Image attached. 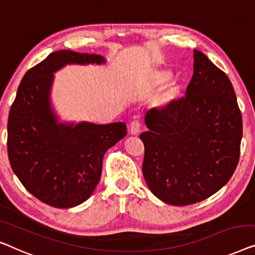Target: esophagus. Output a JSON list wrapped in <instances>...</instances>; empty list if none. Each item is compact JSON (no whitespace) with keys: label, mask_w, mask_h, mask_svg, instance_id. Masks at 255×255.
<instances>
[{"label":"esophagus","mask_w":255,"mask_h":255,"mask_svg":"<svg viewBox=\"0 0 255 255\" xmlns=\"http://www.w3.org/2000/svg\"><path fill=\"white\" fill-rule=\"evenodd\" d=\"M140 123L138 121H133L132 123L130 124V127H128V132H130V134L132 135H136L140 132Z\"/></svg>","instance_id":"obj_1"}]
</instances>
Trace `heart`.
I'll return each instance as SVG.
<instances>
[{
  "instance_id": "heart-1",
  "label": "heart",
  "mask_w": 255,
  "mask_h": 255,
  "mask_svg": "<svg viewBox=\"0 0 255 255\" xmlns=\"http://www.w3.org/2000/svg\"><path fill=\"white\" fill-rule=\"evenodd\" d=\"M161 86L162 87L155 95L154 103L157 108L164 109L170 107L178 99L182 91V82L178 77H171V71L169 69L154 68L146 77L145 88L152 91Z\"/></svg>"
}]
</instances>
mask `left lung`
<instances>
[{
  "mask_svg": "<svg viewBox=\"0 0 255 255\" xmlns=\"http://www.w3.org/2000/svg\"><path fill=\"white\" fill-rule=\"evenodd\" d=\"M142 173L155 197L172 206L200 202L222 189L238 164L243 121L230 79L194 49L185 98L145 116Z\"/></svg>",
  "mask_w": 255,
  "mask_h": 255,
  "instance_id": "8db88e82",
  "label": "left lung"
}]
</instances>
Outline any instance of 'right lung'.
I'll return each instance as SVG.
<instances>
[{
  "mask_svg": "<svg viewBox=\"0 0 255 255\" xmlns=\"http://www.w3.org/2000/svg\"><path fill=\"white\" fill-rule=\"evenodd\" d=\"M98 54L54 51L25 73L8 120V155L29 193L56 208L76 207L100 182L103 156L127 135L123 122H61L51 103L55 72L65 65H102Z\"/></svg>",
  "mask_w": 255,
  "mask_h": 255,
  "instance_id": "obj_1",
  "label": "right lung"
}]
</instances>
